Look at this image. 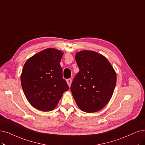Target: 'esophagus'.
Returning a JSON list of instances; mask_svg holds the SVG:
<instances>
[{
    "mask_svg": "<svg viewBox=\"0 0 145 145\" xmlns=\"http://www.w3.org/2000/svg\"><path fill=\"white\" fill-rule=\"evenodd\" d=\"M67 84H68L69 87L71 86V82H72V80L71 78H69V79H67Z\"/></svg>",
    "mask_w": 145,
    "mask_h": 145,
    "instance_id": "1",
    "label": "esophagus"
}]
</instances>
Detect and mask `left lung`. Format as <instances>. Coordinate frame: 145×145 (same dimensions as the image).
<instances>
[{
    "label": "left lung",
    "instance_id": "8db88e82",
    "mask_svg": "<svg viewBox=\"0 0 145 145\" xmlns=\"http://www.w3.org/2000/svg\"><path fill=\"white\" fill-rule=\"evenodd\" d=\"M75 57L80 71L70 88L74 99L83 111H100L112 96L116 73L106 57L95 52L80 51Z\"/></svg>",
    "mask_w": 145,
    "mask_h": 145
}]
</instances>
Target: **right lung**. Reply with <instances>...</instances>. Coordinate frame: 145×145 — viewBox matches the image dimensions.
I'll list each match as a JSON object with an SVG mask.
<instances>
[{"instance_id":"add662e5","label":"right lung","mask_w":145,"mask_h":145,"mask_svg":"<svg viewBox=\"0 0 145 145\" xmlns=\"http://www.w3.org/2000/svg\"><path fill=\"white\" fill-rule=\"evenodd\" d=\"M62 52L44 49L28 59L23 67L21 83L31 105L42 111L53 110L64 91L69 90L62 78Z\"/></svg>"}]
</instances>
